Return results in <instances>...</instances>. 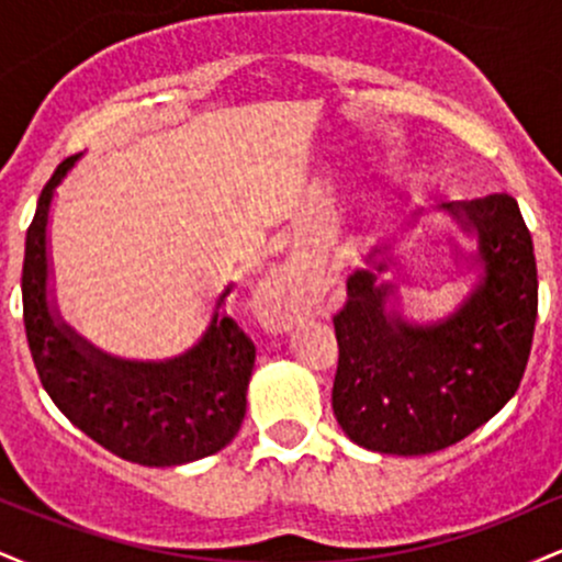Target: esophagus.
Returning <instances> with one entry per match:
<instances>
[{
  "instance_id": "1",
  "label": "esophagus",
  "mask_w": 562,
  "mask_h": 562,
  "mask_svg": "<svg viewBox=\"0 0 562 562\" xmlns=\"http://www.w3.org/2000/svg\"><path fill=\"white\" fill-rule=\"evenodd\" d=\"M263 290H267L269 325L277 327V330L293 327V322L301 319V301L299 290H295V282L290 280V274H274Z\"/></svg>"
}]
</instances>
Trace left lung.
Returning <instances> with one entry per match:
<instances>
[{
    "label": "left lung",
    "mask_w": 562,
    "mask_h": 562,
    "mask_svg": "<svg viewBox=\"0 0 562 562\" xmlns=\"http://www.w3.org/2000/svg\"><path fill=\"white\" fill-rule=\"evenodd\" d=\"M441 209L479 237L483 272L468 301L436 325H409L385 312L393 288L359 269L333 317L335 420L380 454H430L462 441L515 396L531 353L539 280L518 200L496 192Z\"/></svg>",
    "instance_id": "8db88e82"
}]
</instances>
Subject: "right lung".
<instances>
[{
  "mask_svg": "<svg viewBox=\"0 0 562 562\" xmlns=\"http://www.w3.org/2000/svg\"><path fill=\"white\" fill-rule=\"evenodd\" d=\"M79 156L57 166L25 232L23 322L38 380L76 428L121 460L171 468L216 454L240 430L256 346L232 317L218 314L182 357L128 362L102 353L70 330L47 299V222L55 187Z\"/></svg>",
  "mask_w": 562,
  "mask_h": 562,
  "instance_id": "right-lung-1",
  "label": "right lung"
}]
</instances>
